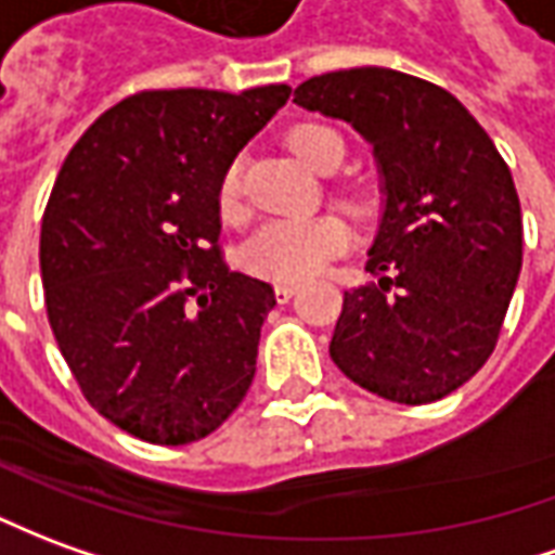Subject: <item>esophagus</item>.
<instances>
[{
  "instance_id": "obj_1",
  "label": "esophagus",
  "mask_w": 555,
  "mask_h": 555,
  "mask_svg": "<svg viewBox=\"0 0 555 555\" xmlns=\"http://www.w3.org/2000/svg\"><path fill=\"white\" fill-rule=\"evenodd\" d=\"M273 291H276L279 304H288L291 294L297 291V285H294V282H276V285H273Z\"/></svg>"
}]
</instances>
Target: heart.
<instances>
[{
	"instance_id": "obj_1",
	"label": "heart",
	"mask_w": 555,
	"mask_h": 555,
	"mask_svg": "<svg viewBox=\"0 0 555 555\" xmlns=\"http://www.w3.org/2000/svg\"><path fill=\"white\" fill-rule=\"evenodd\" d=\"M288 146L304 165L318 170L321 158L331 150H343V138L331 126L304 122L291 129ZM240 195H243V170H240V162H231L219 183V210L228 219L240 216ZM348 243H351V231L333 212L282 216L251 231L246 243L240 246V264L243 270H249L251 276L297 282V279L318 273L333 255L348 249Z\"/></svg>"
}]
</instances>
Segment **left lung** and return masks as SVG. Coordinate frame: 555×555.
I'll return each instance as SVG.
<instances>
[{"label": "left lung", "instance_id": "1", "mask_svg": "<svg viewBox=\"0 0 555 555\" xmlns=\"http://www.w3.org/2000/svg\"><path fill=\"white\" fill-rule=\"evenodd\" d=\"M294 102L372 146L382 216L366 270L345 291L331 358L370 393L426 405L493 354L522 264L520 197L478 119L448 89L363 65L309 77ZM397 287L393 295L386 291Z\"/></svg>", "mask_w": 555, "mask_h": 555}]
</instances>
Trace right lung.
<instances>
[{"label": "right lung", "instance_id": "right-lung-1", "mask_svg": "<svg viewBox=\"0 0 555 555\" xmlns=\"http://www.w3.org/2000/svg\"><path fill=\"white\" fill-rule=\"evenodd\" d=\"M288 95L138 92L62 162L38 249L50 327L89 405L134 439L210 436L255 378L276 294L224 267L219 183Z\"/></svg>", "mask_w": 555, "mask_h": 555}]
</instances>
